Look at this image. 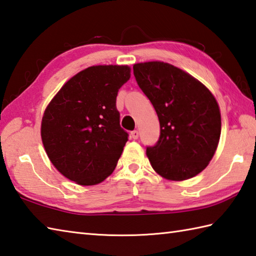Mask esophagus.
I'll list each match as a JSON object with an SVG mask.
<instances>
[{"instance_id": "obj_1", "label": "esophagus", "mask_w": 256, "mask_h": 256, "mask_svg": "<svg viewBox=\"0 0 256 256\" xmlns=\"http://www.w3.org/2000/svg\"><path fill=\"white\" fill-rule=\"evenodd\" d=\"M131 136L134 140H138V131H136V130H134V131L131 132Z\"/></svg>"}]
</instances>
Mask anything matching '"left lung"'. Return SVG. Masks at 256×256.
Instances as JSON below:
<instances>
[{"mask_svg": "<svg viewBox=\"0 0 256 256\" xmlns=\"http://www.w3.org/2000/svg\"><path fill=\"white\" fill-rule=\"evenodd\" d=\"M140 88L156 111L161 134L146 155L154 171L170 181H185L208 166L221 136V112L212 92L172 64L133 65Z\"/></svg>", "mask_w": 256, "mask_h": 256, "instance_id": "1", "label": "left lung"}]
</instances>
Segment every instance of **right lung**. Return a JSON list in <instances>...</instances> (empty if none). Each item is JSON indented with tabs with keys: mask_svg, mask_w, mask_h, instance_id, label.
I'll return each mask as SVG.
<instances>
[{
	"mask_svg": "<svg viewBox=\"0 0 256 256\" xmlns=\"http://www.w3.org/2000/svg\"><path fill=\"white\" fill-rule=\"evenodd\" d=\"M128 65H93L72 76L45 108L41 138L55 168L78 185L103 182L128 142L116 110Z\"/></svg>",
	"mask_w": 256,
	"mask_h": 256,
	"instance_id": "obj_1",
	"label": "right lung"
}]
</instances>
